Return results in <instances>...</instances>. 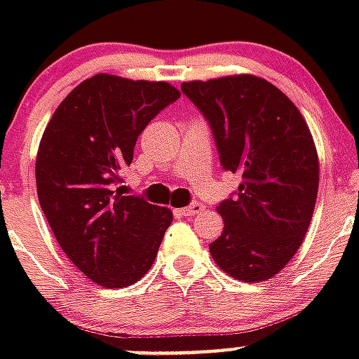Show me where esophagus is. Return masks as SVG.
<instances>
[{
  "mask_svg": "<svg viewBox=\"0 0 359 359\" xmlns=\"http://www.w3.org/2000/svg\"><path fill=\"white\" fill-rule=\"evenodd\" d=\"M203 210H205V205H203V203H191V205H188V207H184V208H180L179 212L182 214V216H196V214H199V212H203Z\"/></svg>",
  "mask_w": 359,
  "mask_h": 359,
  "instance_id": "1",
  "label": "esophagus"
}]
</instances>
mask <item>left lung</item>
<instances>
[{"label":"left lung","instance_id":"1","mask_svg":"<svg viewBox=\"0 0 359 359\" xmlns=\"http://www.w3.org/2000/svg\"><path fill=\"white\" fill-rule=\"evenodd\" d=\"M208 121L224 169L242 175L210 255L231 278L272 279L304 242L318 191V156L306 119L285 93L253 74L184 81Z\"/></svg>","mask_w":359,"mask_h":359}]
</instances>
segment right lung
<instances>
[{
  "mask_svg": "<svg viewBox=\"0 0 359 359\" xmlns=\"http://www.w3.org/2000/svg\"><path fill=\"white\" fill-rule=\"evenodd\" d=\"M180 97L168 81L97 74L59 104L42 134L39 203L72 264L100 287L140 281L173 222L169 208L117 188L137 135Z\"/></svg>",
  "mask_w": 359,
  "mask_h": 359,
  "instance_id": "obj_1",
  "label": "right lung"
}]
</instances>
